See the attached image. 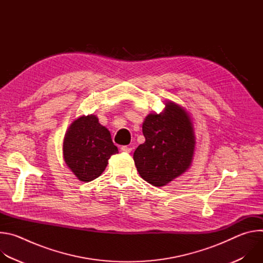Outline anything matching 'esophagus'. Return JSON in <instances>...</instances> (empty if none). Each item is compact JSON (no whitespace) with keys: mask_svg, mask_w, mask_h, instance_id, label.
Listing matches in <instances>:
<instances>
[{"mask_svg":"<svg viewBox=\"0 0 263 263\" xmlns=\"http://www.w3.org/2000/svg\"><path fill=\"white\" fill-rule=\"evenodd\" d=\"M121 149H122L123 152H125V153H131V151H132V147L127 146V145H124V146H122V147H121Z\"/></svg>","mask_w":263,"mask_h":263,"instance_id":"1","label":"esophagus"}]
</instances>
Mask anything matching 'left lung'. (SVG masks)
Listing matches in <instances>:
<instances>
[{
	"instance_id": "left-lung-1",
	"label": "left lung",
	"mask_w": 263,
	"mask_h": 263,
	"mask_svg": "<svg viewBox=\"0 0 263 263\" xmlns=\"http://www.w3.org/2000/svg\"><path fill=\"white\" fill-rule=\"evenodd\" d=\"M160 114L151 112L142 124L145 141L137 146L133 159L140 177L161 187L192 165L196 135L191 115L175 102H165Z\"/></svg>"
}]
</instances>
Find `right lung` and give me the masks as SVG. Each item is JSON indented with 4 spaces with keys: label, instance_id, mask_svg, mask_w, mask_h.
<instances>
[{
    "label": "right lung",
    "instance_id": "obj_1",
    "mask_svg": "<svg viewBox=\"0 0 263 263\" xmlns=\"http://www.w3.org/2000/svg\"><path fill=\"white\" fill-rule=\"evenodd\" d=\"M62 151L66 165L82 182L101 176L109 158L119 153L109 130L95 115L81 116L71 123L64 135Z\"/></svg>",
    "mask_w": 263,
    "mask_h": 263
}]
</instances>
